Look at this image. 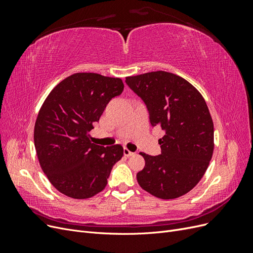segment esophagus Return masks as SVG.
Wrapping results in <instances>:
<instances>
[{"label":"esophagus","mask_w":253,"mask_h":253,"mask_svg":"<svg viewBox=\"0 0 253 253\" xmlns=\"http://www.w3.org/2000/svg\"><path fill=\"white\" fill-rule=\"evenodd\" d=\"M124 155H125L126 157H129V156H133L134 153L131 152V151H128L126 148H125V149H124Z\"/></svg>","instance_id":"obj_1"}]
</instances>
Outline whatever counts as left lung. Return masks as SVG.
<instances>
[{"mask_svg": "<svg viewBox=\"0 0 253 253\" xmlns=\"http://www.w3.org/2000/svg\"><path fill=\"white\" fill-rule=\"evenodd\" d=\"M126 83L149 111L151 126H160L162 154L140 153L145 160L137 173L139 186L163 200L192 190L212 158L214 127L205 99L192 84L172 73L157 71L126 77Z\"/></svg>", "mask_w": 253, "mask_h": 253, "instance_id": "8db88e82", "label": "left lung"}]
</instances>
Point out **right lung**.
I'll list each match as a JSON object with an SVG mask.
<instances>
[{
	"mask_svg": "<svg viewBox=\"0 0 253 253\" xmlns=\"http://www.w3.org/2000/svg\"><path fill=\"white\" fill-rule=\"evenodd\" d=\"M124 87L120 78L77 73L45 99L35 125V148L43 172L59 192L84 200L105 188L124 148L95 144L88 133Z\"/></svg>",
	"mask_w": 253,
	"mask_h": 253,
	"instance_id": "add662e5",
	"label": "right lung"
}]
</instances>
